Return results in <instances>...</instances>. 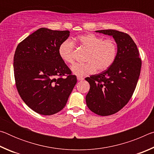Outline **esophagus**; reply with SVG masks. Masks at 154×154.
Returning a JSON list of instances; mask_svg holds the SVG:
<instances>
[{
	"mask_svg": "<svg viewBox=\"0 0 154 154\" xmlns=\"http://www.w3.org/2000/svg\"><path fill=\"white\" fill-rule=\"evenodd\" d=\"M77 79L78 81H79H79H83V78L82 77H77Z\"/></svg>",
	"mask_w": 154,
	"mask_h": 154,
	"instance_id": "1",
	"label": "esophagus"
}]
</instances>
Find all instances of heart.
Returning a JSON list of instances; mask_svg holds the SVG:
<instances>
[{
	"mask_svg": "<svg viewBox=\"0 0 154 154\" xmlns=\"http://www.w3.org/2000/svg\"><path fill=\"white\" fill-rule=\"evenodd\" d=\"M79 45L88 51L85 64H76L71 68L72 72L78 77L93 74L98 69L104 71L113 64L117 56V45L113 39L104 40L94 34H85L75 38ZM74 44L70 39L64 41L59 46L58 54L68 64H72Z\"/></svg>",
	"mask_w": 154,
	"mask_h": 154,
	"instance_id": "heart-1",
	"label": "heart"
}]
</instances>
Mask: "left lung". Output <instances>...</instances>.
Segmentation results:
<instances>
[{
  "instance_id": "1",
  "label": "left lung",
  "mask_w": 154,
  "mask_h": 154,
  "mask_svg": "<svg viewBox=\"0 0 154 154\" xmlns=\"http://www.w3.org/2000/svg\"><path fill=\"white\" fill-rule=\"evenodd\" d=\"M95 32L113 36L117 44L113 64L101 73L85 78L90 85L85 97L88 107L98 116H106L128 103L139 79L141 60L137 45L128 34L115 30Z\"/></svg>"
}]
</instances>
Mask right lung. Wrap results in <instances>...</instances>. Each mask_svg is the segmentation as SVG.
Listing matches in <instances>:
<instances>
[{
    "mask_svg": "<svg viewBox=\"0 0 154 154\" xmlns=\"http://www.w3.org/2000/svg\"><path fill=\"white\" fill-rule=\"evenodd\" d=\"M69 35V30L41 28L15 49L14 70L18 93L37 113L51 116L60 111L76 84V76L58 54L60 45Z\"/></svg>",
    "mask_w": 154,
    "mask_h": 154,
    "instance_id": "obj_1",
    "label": "right lung"
}]
</instances>
